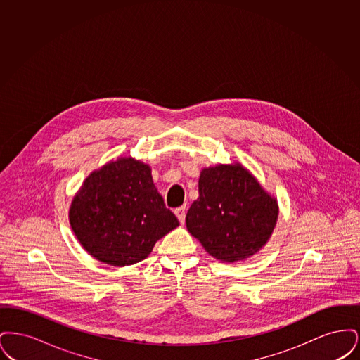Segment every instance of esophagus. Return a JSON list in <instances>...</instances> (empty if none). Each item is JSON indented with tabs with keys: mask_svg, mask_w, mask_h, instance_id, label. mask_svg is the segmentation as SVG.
Returning <instances> with one entry per match:
<instances>
[{
	"mask_svg": "<svg viewBox=\"0 0 360 360\" xmlns=\"http://www.w3.org/2000/svg\"><path fill=\"white\" fill-rule=\"evenodd\" d=\"M174 212H175V214H176V217H178L179 223H185V217H186V206H179V207H176Z\"/></svg>",
	"mask_w": 360,
	"mask_h": 360,
	"instance_id": "1",
	"label": "esophagus"
}]
</instances>
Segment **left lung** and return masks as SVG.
Masks as SVG:
<instances>
[{
    "label": "left lung",
    "instance_id": "1",
    "mask_svg": "<svg viewBox=\"0 0 360 360\" xmlns=\"http://www.w3.org/2000/svg\"><path fill=\"white\" fill-rule=\"evenodd\" d=\"M198 198L186 214V228L210 257L236 263L257 255L278 221L279 206L241 163L201 170Z\"/></svg>",
    "mask_w": 360,
    "mask_h": 360
}]
</instances>
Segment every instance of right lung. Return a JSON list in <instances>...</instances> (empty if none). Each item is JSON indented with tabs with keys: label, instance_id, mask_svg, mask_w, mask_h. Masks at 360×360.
I'll use <instances>...</instances> for the list:
<instances>
[{
	"label": "right lung",
	"instance_id": "obj_1",
	"mask_svg": "<svg viewBox=\"0 0 360 360\" xmlns=\"http://www.w3.org/2000/svg\"><path fill=\"white\" fill-rule=\"evenodd\" d=\"M69 220L85 251L115 267L141 262L179 225L155 186L151 167L132 156L90 172L71 201Z\"/></svg>",
	"mask_w": 360,
	"mask_h": 360
}]
</instances>
